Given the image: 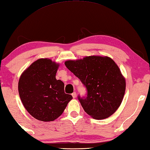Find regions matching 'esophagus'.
<instances>
[{
    "instance_id": "1",
    "label": "esophagus",
    "mask_w": 150,
    "mask_h": 150,
    "mask_svg": "<svg viewBox=\"0 0 150 150\" xmlns=\"http://www.w3.org/2000/svg\"><path fill=\"white\" fill-rule=\"evenodd\" d=\"M72 98H75L76 97V92H74L72 94Z\"/></svg>"
}]
</instances>
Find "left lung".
I'll return each instance as SVG.
<instances>
[{"instance_id":"obj_1","label":"left lung","mask_w":150,"mask_h":150,"mask_svg":"<svg viewBox=\"0 0 150 150\" xmlns=\"http://www.w3.org/2000/svg\"><path fill=\"white\" fill-rule=\"evenodd\" d=\"M65 65L87 90V97H78L86 114L100 120L117 110L124 97L126 80L111 58L93 55L65 61Z\"/></svg>"}]
</instances>
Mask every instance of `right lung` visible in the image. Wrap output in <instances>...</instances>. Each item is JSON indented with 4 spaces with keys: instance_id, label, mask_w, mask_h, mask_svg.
<instances>
[{
    "instance_id": "obj_1",
    "label": "right lung",
    "mask_w": 150,
    "mask_h": 150,
    "mask_svg": "<svg viewBox=\"0 0 150 150\" xmlns=\"http://www.w3.org/2000/svg\"><path fill=\"white\" fill-rule=\"evenodd\" d=\"M59 64L49 58L34 62L22 72L18 93L23 105L37 120L53 121L64 112L72 96L65 94L64 83L56 79Z\"/></svg>"
}]
</instances>
